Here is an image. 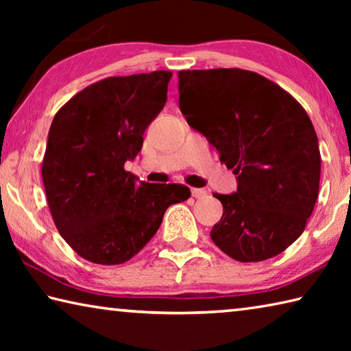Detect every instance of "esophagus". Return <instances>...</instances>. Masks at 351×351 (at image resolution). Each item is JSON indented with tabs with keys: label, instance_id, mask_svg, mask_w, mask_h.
<instances>
[{
	"label": "esophagus",
	"instance_id": "34e87169",
	"mask_svg": "<svg viewBox=\"0 0 351 351\" xmlns=\"http://www.w3.org/2000/svg\"><path fill=\"white\" fill-rule=\"evenodd\" d=\"M192 197L197 199H203L207 197V192L203 189H192Z\"/></svg>",
	"mask_w": 351,
	"mask_h": 351
}]
</instances>
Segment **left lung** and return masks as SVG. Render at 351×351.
I'll return each instance as SVG.
<instances>
[{
    "label": "left lung",
    "instance_id": "8db88e82",
    "mask_svg": "<svg viewBox=\"0 0 351 351\" xmlns=\"http://www.w3.org/2000/svg\"><path fill=\"white\" fill-rule=\"evenodd\" d=\"M180 108L217 148L239 189L213 193L223 217L210 237L243 263L276 257L299 239L319 193L320 152L311 119L266 77L239 68L180 71Z\"/></svg>",
    "mask_w": 351,
    "mask_h": 351
}]
</instances>
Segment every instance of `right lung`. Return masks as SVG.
Wrapping results in <instances>:
<instances>
[{
  "instance_id": "1",
  "label": "right lung",
  "mask_w": 351,
  "mask_h": 351,
  "mask_svg": "<svg viewBox=\"0 0 351 351\" xmlns=\"http://www.w3.org/2000/svg\"><path fill=\"white\" fill-rule=\"evenodd\" d=\"M170 79V71L106 77L71 97L51 123L41 164L47 204L64 241L91 263L133 258L167 207L190 197L182 184H148L123 169L164 108Z\"/></svg>"
}]
</instances>
